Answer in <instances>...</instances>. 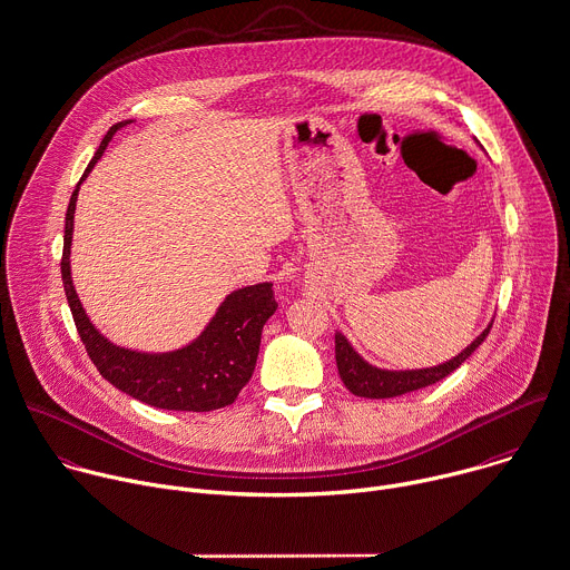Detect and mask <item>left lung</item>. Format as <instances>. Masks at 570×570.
Here are the masks:
<instances>
[{
    "label": "left lung",
    "mask_w": 570,
    "mask_h": 570,
    "mask_svg": "<svg viewBox=\"0 0 570 570\" xmlns=\"http://www.w3.org/2000/svg\"><path fill=\"white\" fill-rule=\"evenodd\" d=\"M493 321L487 325V330L471 341L458 356L449 358L446 363L422 367V370H382L372 363H367L347 341L345 334L336 332V365L338 374L345 382V386L361 397H393L402 395L422 386H429L438 380L446 379L451 372H455L487 338Z\"/></svg>",
    "instance_id": "left-lung-1"
}]
</instances>
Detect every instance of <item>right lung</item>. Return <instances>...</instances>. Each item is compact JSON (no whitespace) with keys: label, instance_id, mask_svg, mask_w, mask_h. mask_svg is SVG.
<instances>
[{"label":"right lung","instance_id":"right-lung-1","mask_svg":"<svg viewBox=\"0 0 570 570\" xmlns=\"http://www.w3.org/2000/svg\"><path fill=\"white\" fill-rule=\"evenodd\" d=\"M128 124H132V119L119 121L106 132L79 186L92 173L112 137ZM79 186L72 191L66 212L61 281L77 332L99 374L119 391L157 409L214 411L232 404L252 379L263 325L278 307L272 283H256L227 294L205 330L179 350L150 354L110 343L90 323L70 274V245Z\"/></svg>","mask_w":570,"mask_h":570}]
</instances>
